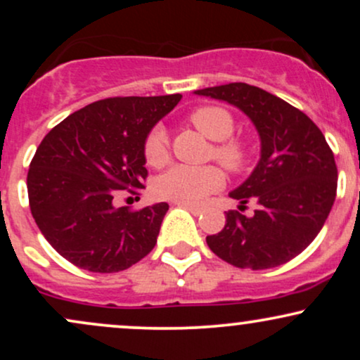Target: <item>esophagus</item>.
I'll list each match as a JSON object with an SVG mask.
<instances>
[{"label":"esophagus","instance_id":"34e87169","mask_svg":"<svg viewBox=\"0 0 360 360\" xmlns=\"http://www.w3.org/2000/svg\"><path fill=\"white\" fill-rule=\"evenodd\" d=\"M177 206H179V208H184V210H188L189 213H193L194 217H198V214H201V212H203V210L201 208H198V206H191V205H184V203H176Z\"/></svg>","mask_w":360,"mask_h":360}]
</instances>
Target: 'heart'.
<instances>
[{"label":"heart","instance_id":"b5f03b06","mask_svg":"<svg viewBox=\"0 0 360 360\" xmlns=\"http://www.w3.org/2000/svg\"><path fill=\"white\" fill-rule=\"evenodd\" d=\"M193 123L206 139L213 140L210 157L232 172L242 171L249 162V146L245 140L232 137L233 117L221 106H200L189 113ZM143 154L150 166H162L169 157V137L166 128L157 125L148 131ZM223 186V174L218 167H191L177 164L157 177L154 191L162 200L184 205L203 203L210 194Z\"/></svg>","mask_w":360,"mask_h":360}]
</instances>
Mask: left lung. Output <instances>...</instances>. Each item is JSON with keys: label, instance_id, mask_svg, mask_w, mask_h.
Returning a JSON list of instances; mask_svg holds the SVG:
<instances>
[{"label": "left lung", "instance_id": "obj_1", "mask_svg": "<svg viewBox=\"0 0 360 360\" xmlns=\"http://www.w3.org/2000/svg\"><path fill=\"white\" fill-rule=\"evenodd\" d=\"M237 106L260 137V159L230 193L252 217L226 212L221 232L208 235L213 254L240 269H271L295 259L315 240L337 194V166L321 130L303 111L245 82L194 91Z\"/></svg>", "mask_w": 360, "mask_h": 360}]
</instances>
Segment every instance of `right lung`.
I'll list each match as a JSON object with an SVG mask.
<instances>
[{
  "mask_svg": "<svg viewBox=\"0 0 360 360\" xmlns=\"http://www.w3.org/2000/svg\"><path fill=\"white\" fill-rule=\"evenodd\" d=\"M181 94L117 96L74 111L45 135L27 176L35 223L64 259L91 272L125 271L155 247L167 203L130 212L120 191L147 177L143 143Z\"/></svg>",
  "mask_w": 360,
  "mask_h": 360,
  "instance_id": "1",
  "label": "right lung"
}]
</instances>
